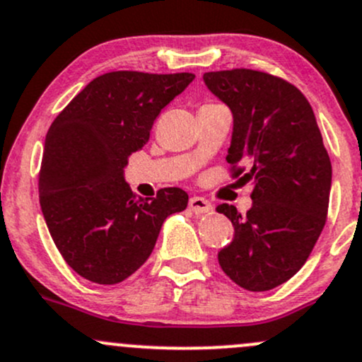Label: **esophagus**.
<instances>
[{"label":"esophagus","mask_w":362,"mask_h":362,"mask_svg":"<svg viewBox=\"0 0 362 362\" xmlns=\"http://www.w3.org/2000/svg\"><path fill=\"white\" fill-rule=\"evenodd\" d=\"M189 210L194 213H210L213 211V204L204 197L194 196L189 199Z\"/></svg>","instance_id":"1"}]
</instances>
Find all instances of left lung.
<instances>
[{
    "instance_id": "obj_1",
    "label": "left lung",
    "mask_w": 362,
    "mask_h": 362,
    "mask_svg": "<svg viewBox=\"0 0 362 362\" xmlns=\"http://www.w3.org/2000/svg\"><path fill=\"white\" fill-rule=\"evenodd\" d=\"M203 79L234 119L232 177L253 185L246 215L232 204L216 206L234 226L218 264L245 290H272L302 269L325 227L332 161L309 100L291 83L251 69L206 72Z\"/></svg>"
}]
</instances>
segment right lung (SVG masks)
<instances>
[{
  "mask_svg": "<svg viewBox=\"0 0 362 362\" xmlns=\"http://www.w3.org/2000/svg\"><path fill=\"white\" fill-rule=\"evenodd\" d=\"M191 72L116 71L90 81L45 140L40 204L57 250L91 283L117 284L149 258L163 222L187 208L178 187L142 199L124 182L128 158L149 140L163 107L192 83Z\"/></svg>",
  "mask_w": 362,
  "mask_h": 362,
  "instance_id": "obj_1",
  "label": "right lung"
}]
</instances>
